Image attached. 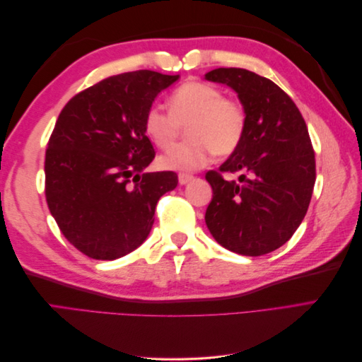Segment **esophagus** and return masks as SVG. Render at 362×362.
<instances>
[{
	"label": "esophagus",
	"mask_w": 362,
	"mask_h": 362,
	"mask_svg": "<svg viewBox=\"0 0 362 362\" xmlns=\"http://www.w3.org/2000/svg\"><path fill=\"white\" fill-rule=\"evenodd\" d=\"M193 180V175H189V173H180L178 175V181L181 185H185L187 182H190Z\"/></svg>",
	"instance_id": "34e87169"
}]
</instances>
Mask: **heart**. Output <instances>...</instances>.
<instances>
[{
	"label": "heart",
	"mask_w": 362,
	"mask_h": 362,
	"mask_svg": "<svg viewBox=\"0 0 362 362\" xmlns=\"http://www.w3.org/2000/svg\"><path fill=\"white\" fill-rule=\"evenodd\" d=\"M185 127L189 140L158 158L166 170L189 172L206 166L214 154L226 157L242 144L247 127L246 108L237 98L204 81H185L169 96V112L152 104L144 116V131L161 149L170 148Z\"/></svg>",
	"instance_id": "heart-1"
}]
</instances>
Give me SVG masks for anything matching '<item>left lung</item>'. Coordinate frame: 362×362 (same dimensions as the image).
Listing matches in <instances>:
<instances>
[{
  "instance_id": "8db88e82",
  "label": "left lung",
  "mask_w": 362,
  "mask_h": 362,
  "mask_svg": "<svg viewBox=\"0 0 362 362\" xmlns=\"http://www.w3.org/2000/svg\"><path fill=\"white\" fill-rule=\"evenodd\" d=\"M238 93L247 113L242 144L218 170H208L213 199L205 223L218 245L259 257L287 243L308 211L315 156L305 120L291 98L272 80L240 68L205 75ZM243 173L239 182L223 173Z\"/></svg>"
}]
</instances>
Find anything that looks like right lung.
<instances>
[{
  "label": "right lung",
  "mask_w": 362,
  "mask_h": 362,
  "mask_svg": "<svg viewBox=\"0 0 362 362\" xmlns=\"http://www.w3.org/2000/svg\"><path fill=\"white\" fill-rule=\"evenodd\" d=\"M178 75L108 76L63 107L45 152V196L68 242L93 259H116L145 242L158 199L177 173L144 172L156 151L144 131L154 98Z\"/></svg>",
  "instance_id": "obj_1"
}]
</instances>
